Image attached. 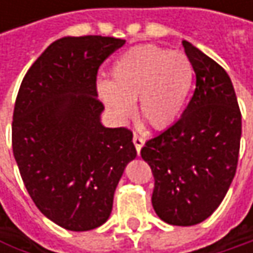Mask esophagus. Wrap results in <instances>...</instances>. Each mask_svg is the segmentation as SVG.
<instances>
[{"instance_id": "esophagus-1", "label": "esophagus", "mask_w": 253, "mask_h": 253, "mask_svg": "<svg viewBox=\"0 0 253 253\" xmlns=\"http://www.w3.org/2000/svg\"><path fill=\"white\" fill-rule=\"evenodd\" d=\"M133 143H134V146H136V151L140 152V149H142V146H143V143H145V139H143L142 136H139V134H133Z\"/></svg>"}]
</instances>
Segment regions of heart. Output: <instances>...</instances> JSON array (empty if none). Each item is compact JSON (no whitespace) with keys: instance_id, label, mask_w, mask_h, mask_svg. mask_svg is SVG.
<instances>
[{"instance_id":"b5f03b06","label":"heart","mask_w":253,"mask_h":253,"mask_svg":"<svg viewBox=\"0 0 253 253\" xmlns=\"http://www.w3.org/2000/svg\"><path fill=\"white\" fill-rule=\"evenodd\" d=\"M193 76L186 54L152 43L137 45L114 61L111 82H99L98 93L119 120L131 116L137 99L139 117L154 128H166L178 119Z\"/></svg>"}]
</instances>
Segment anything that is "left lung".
<instances>
[{
	"mask_svg": "<svg viewBox=\"0 0 253 253\" xmlns=\"http://www.w3.org/2000/svg\"><path fill=\"white\" fill-rule=\"evenodd\" d=\"M196 87L173 126L140 151L154 176L152 207L173 226H195L221 204L237 169L242 114L226 70L187 41Z\"/></svg>",
	"mask_w": 253,
	"mask_h": 253,
	"instance_id": "8db88e82",
	"label": "left lung"
}]
</instances>
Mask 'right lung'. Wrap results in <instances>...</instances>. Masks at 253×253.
Masks as SVG:
<instances>
[{"instance_id":"add662e5","label":"right lung","mask_w":253,"mask_h":253,"mask_svg":"<svg viewBox=\"0 0 253 253\" xmlns=\"http://www.w3.org/2000/svg\"><path fill=\"white\" fill-rule=\"evenodd\" d=\"M123 45L98 35L61 38L32 64L16 98L11 143L20 176L38 210L66 230L108 220L119 180L136 157L131 130L99 122L98 70Z\"/></svg>"}]
</instances>
